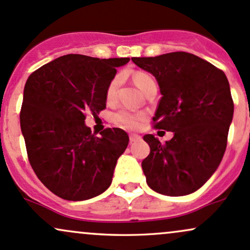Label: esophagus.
Instances as JSON below:
<instances>
[{"mask_svg": "<svg viewBox=\"0 0 250 250\" xmlns=\"http://www.w3.org/2000/svg\"><path fill=\"white\" fill-rule=\"evenodd\" d=\"M140 140V136L138 134H130V143H134Z\"/></svg>", "mask_w": 250, "mask_h": 250, "instance_id": "obj_1", "label": "esophagus"}]
</instances>
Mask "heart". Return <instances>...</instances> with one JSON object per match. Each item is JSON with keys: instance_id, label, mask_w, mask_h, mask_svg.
Listing matches in <instances>:
<instances>
[{"instance_id": "obj_1", "label": "heart", "mask_w": 250, "mask_h": 250, "mask_svg": "<svg viewBox=\"0 0 250 250\" xmlns=\"http://www.w3.org/2000/svg\"><path fill=\"white\" fill-rule=\"evenodd\" d=\"M133 80L142 92H144L150 83H155L153 78L151 77V75H148L147 73L144 72L134 73ZM120 81H122V77H120V75H116V77L110 81L107 89H106V97H107V99H112V98L116 95L117 89L120 85ZM142 118V114L133 113L132 111L127 110V108H122V110H119L116 114H114V120H116L117 124L126 128H136Z\"/></svg>"}]
</instances>
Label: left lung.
<instances>
[{"label": "left lung", "instance_id": "1", "mask_svg": "<svg viewBox=\"0 0 250 250\" xmlns=\"http://www.w3.org/2000/svg\"><path fill=\"white\" fill-rule=\"evenodd\" d=\"M158 81L163 97L153 126L173 132L162 144L145 134L150 153L142 162L147 186L167 196L189 195L206 183L222 161L234 114L226 74L187 52L132 58Z\"/></svg>", "mask_w": 250, "mask_h": 250}]
</instances>
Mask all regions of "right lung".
<instances>
[{"instance_id": "add662e5", "label": "right lung", "mask_w": 250, "mask_h": 250, "mask_svg": "<svg viewBox=\"0 0 250 250\" xmlns=\"http://www.w3.org/2000/svg\"><path fill=\"white\" fill-rule=\"evenodd\" d=\"M128 61L67 54L28 78L20 112L28 159L43 186L63 200H89L111 186L128 136L114 127L97 137L85 114L106 108L108 83Z\"/></svg>"}]
</instances>
